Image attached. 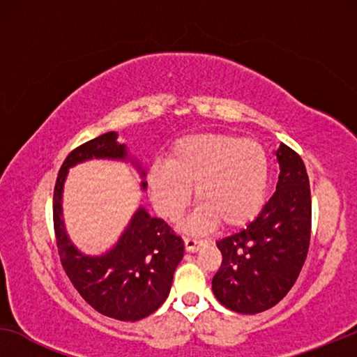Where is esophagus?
Listing matches in <instances>:
<instances>
[{
	"mask_svg": "<svg viewBox=\"0 0 357 357\" xmlns=\"http://www.w3.org/2000/svg\"><path fill=\"white\" fill-rule=\"evenodd\" d=\"M203 245V241H197V238L192 237H185V250L187 252H197L199 250V247Z\"/></svg>",
	"mask_w": 357,
	"mask_h": 357,
	"instance_id": "obj_1",
	"label": "esophagus"
}]
</instances>
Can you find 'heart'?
Instances as JSON below:
<instances>
[{"mask_svg":"<svg viewBox=\"0 0 357 357\" xmlns=\"http://www.w3.org/2000/svg\"><path fill=\"white\" fill-rule=\"evenodd\" d=\"M268 158L261 144L231 135H193L174 146L170 162L149 167L151 199L160 216L175 221L188 206L195 187L199 208L193 231L219 224L238 227L263 206L268 188Z\"/></svg>","mask_w":357,"mask_h":357,"instance_id":"heart-1","label":"heart"}]
</instances>
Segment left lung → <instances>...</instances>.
I'll return each instance as SVG.
<instances>
[{
	"label": "left lung",
	"instance_id": "8db88e82",
	"mask_svg": "<svg viewBox=\"0 0 357 357\" xmlns=\"http://www.w3.org/2000/svg\"><path fill=\"white\" fill-rule=\"evenodd\" d=\"M276 192L241 231L221 238V266L213 292L238 314H260L284 297L304 266L310 243L312 199L301 155L286 144L276 151Z\"/></svg>",
	"mask_w": 357,
	"mask_h": 357
}]
</instances>
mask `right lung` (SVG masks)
I'll return each mask as SVG.
<instances>
[{"label":"right lung","mask_w":357,"mask_h":357,"mask_svg":"<svg viewBox=\"0 0 357 357\" xmlns=\"http://www.w3.org/2000/svg\"><path fill=\"white\" fill-rule=\"evenodd\" d=\"M91 159L131 162L144 177V169L131 158L115 131L100 135L71 151L58 172L53 193V226L58 255L68 278L87 304L115 320L136 321L159 309L167 299L175 268L183 258V241L162 219L139 206L119 242L102 255H86L71 242L63 219V188L70 167ZM148 183L141 182L146 190Z\"/></svg>","instance_id":"obj_1"}]
</instances>
